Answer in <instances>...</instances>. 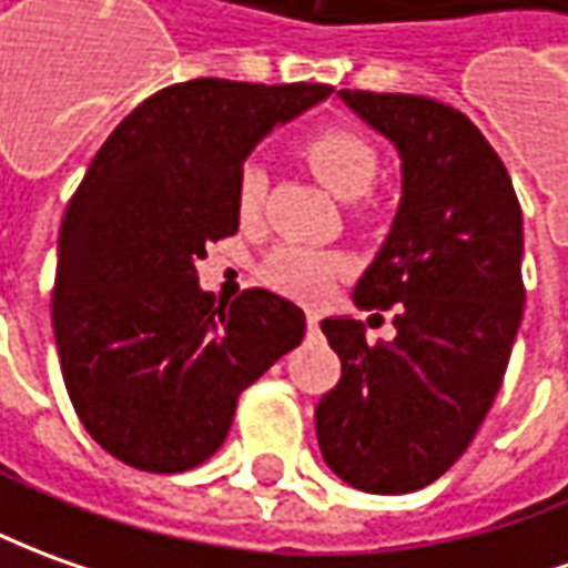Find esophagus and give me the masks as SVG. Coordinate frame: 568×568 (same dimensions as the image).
Wrapping results in <instances>:
<instances>
[{
    "label": "esophagus",
    "mask_w": 568,
    "mask_h": 568,
    "mask_svg": "<svg viewBox=\"0 0 568 568\" xmlns=\"http://www.w3.org/2000/svg\"><path fill=\"white\" fill-rule=\"evenodd\" d=\"M318 322H322V315H318V312H306L308 334H318Z\"/></svg>",
    "instance_id": "esophagus-1"
}]
</instances>
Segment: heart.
Masks as SVG:
<instances>
[{
    "instance_id": "obj_1",
    "label": "heart",
    "mask_w": 568,
    "mask_h": 568,
    "mask_svg": "<svg viewBox=\"0 0 568 568\" xmlns=\"http://www.w3.org/2000/svg\"><path fill=\"white\" fill-rule=\"evenodd\" d=\"M303 158L324 185L343 201L365 197L377 182L381 154L365 132L352 126H327L308 135L303 144ZM265 170L260 163H246L237 172L234 185V210L241 225H256L265 206ZM346 272V260L331 250H312L303 244H284L268 253L262 262V277L281 293H291L300 300H318L331 291L336 275Z\"/></svg>"
}]
</instances>
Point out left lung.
<instances>
[{"label":"left lung","instance_id":"8db88e82","mask_svg":"<svg viewBox=\"0 0 568 568\" xmlns=\"http://www.w3.org/2000/svg\"><path fill=\"white\" fill-rule=\"evenodd\" d=\"M339 98L402 158V203L355 284L362 308H393L396 339L327 318L343 362L315 408L327 467L374 495L436 483L467 452L510 362L523 287V210L467 113L436 98L343 89Z\"/></svg>","mask_w":568,"mask_h":568}]
</instances>
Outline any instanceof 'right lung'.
Listing matches in <instances>:
<instances>
[{
	"label": "right lung",
	"mask_w": 568,
	"mask_h": 568,
	"mask_svg": "<svg viewBox=\"0 0 568 568\" xmlns=\"http://www.w3.org/2000/svg\"><path fill=\"white\" fill-rule=\"evenodd\" d=\"M334 92L201 77L144 98L101 144L58 237L52 324L89 436L144 473L203 464L237 396L303 343L306 315L262 287L232 306L197 284L206 244L237 232L234 185L275 123Z\"/></svg>",
	"instance_id": "add662e5"
}]
</instances>
